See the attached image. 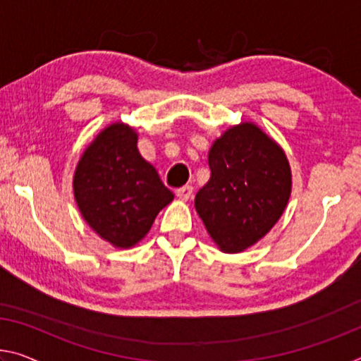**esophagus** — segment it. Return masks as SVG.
I'll return each mask as SVG.
<instances>
[{"label":"esophagus","instance_id":"1","mask_svg":"<svg viewBox=\"0 0 361 361\" xmlns=\"http://www.w3.org/2000/svg\"><path fill=\"white\" fill-rule=\"evenodd\" d=\"M176 196H178L181 201H188V199L192 197V186L186 185L180 188V190H176Z\"/></svg>","mask_w":361,"mask_h":361}]
</instances>
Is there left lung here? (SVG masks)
Segmentation results:
<instances>
[{
	"label": "left lung",
	"instance_id": "1",
	"mask_svg": "<svg viewBox=\"0 0 361 361\" xmlns=\"http://www.w3.org/2000/svg\"><path fill=\"white\" fill-rule=\"evenodd\" d=\"M209 167L194 205L220 250L243 252L283 215L293 186L289 162L270 136L244 122L212 145Z\"/></svg>",
	"mask_w": 361,
	"mask_h": 361
}]
</instances>
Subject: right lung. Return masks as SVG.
I'll list each match as a JSON object with an SVG mask.
<instances>
[{"label": "right lung", "instance_id": "1", "mask_svg": "<svg viewBox=\"0 0 361 361\" xmlns=\"http://www.w3.org/2000/svg\"><path fill=\"white\" fill-rule=\"evenodd\" d=\"M138 135L112 123L85 149L73 175V196L85 221L114 247L138 244L173 192L141 157Z\"/></svg>", "mask_w": 361, "mask_h": 361}]
</instances>
